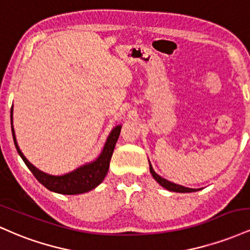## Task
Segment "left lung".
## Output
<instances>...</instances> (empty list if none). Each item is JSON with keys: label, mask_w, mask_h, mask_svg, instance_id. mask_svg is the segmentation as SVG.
Here are the masks:
<instances>
[{"label": "left lung", "mask_w": 250, "mask_h": 250, "mask_svg": "<svg viewBox=\"0 0 250 250\" xmlns=\"http://www.w3.org/2000/svg\"><path fill=\"white\" fill-rule=\"evenodd\" d=\"M149 168H150L151 175H153L154 179L159 182V185H161L163 188L168 189V190L175 191V193H191V191H196V189H191V188L183 187V186H180V185H175V183L170 182V181L163 179V177L160 176V175H157L156 173H155L150 163H149Z\"/></svg>", "instance_id": "obj_1"}]
</instances>
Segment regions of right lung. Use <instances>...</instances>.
<instances>
[{"instance_id": "add662e5", "label": "right lung", "mask_w": 250, "mask_h": 250, "mask_svg": "<svg viewBox=\"0 0 250 250\" xmlns=\"http://www.w3.org/2000/svg\"><path fill=\"white\" fill-rule=\"evenodd\" d=\"M10 121L14 143H15L17 153L22 157L25 166L30 169L31 173H33L34 176L36 177V180L41 185H43L45 188L49 189L51 191H55V193L63 195H76L87 193V191L91 190V189L96 188L104 180L105 175L108 173L111 155H113L114 148H115L117 139L120 136V131H121V125H116L110 131L101 154H100V156L97 157L95 161L87 163V165L82 166V167L77 168L74 171H70L68 174L61 175V176H54V175L43 173V171L39 170L36 167H34L25 159L22 151L20 150L19 146H17L15 131H14L13 127V107H11L10 110Z\"/></svg>"}]
</instances>
